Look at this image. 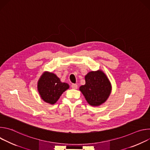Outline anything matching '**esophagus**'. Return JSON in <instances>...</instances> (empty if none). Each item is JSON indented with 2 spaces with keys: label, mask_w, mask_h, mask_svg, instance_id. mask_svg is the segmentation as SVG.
Wrapping results in <instances>:
<instances>
[{
  "label": "esophagus",
  "mask_w": 150,
  "mask_h": 150,
  "mask_svg": "<svg viewBox=\"0 0 150 150\" xmlns=\"http://www.w3.org/2000/svg\"><path fill=\"white\" fill-rule=\"evenodd\" d=\"M71 87L72 89H77L78 88V85L77 84H75V83H73L72 85H71Z\"/></svg>",
  "instance_id": "obj_1"
}]
</instances>
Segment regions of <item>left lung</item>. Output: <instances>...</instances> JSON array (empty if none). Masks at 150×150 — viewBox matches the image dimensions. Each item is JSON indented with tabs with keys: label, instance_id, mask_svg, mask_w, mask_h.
<instances>
[{
	"label": "left lung",
	"instance_id": "obj_1",
	"mask_svg": "<svg viewBox=\"0 0 150 150\" xmlns=\"http://www.w3.org/2000/svg\"><path fill=\"white\" fill-rule=\"evenodd\" d=\"M85 84L79 87L87 103L91 106L103 104L109 97L112 85L109 78L100 69L90 71L85 76Z\"/></svg>",
	"mask_w": 150,
	"mask_h": 150
}]
</instances>
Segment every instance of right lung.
Here are the masks:
<instances>
[{
	"instance_id": "right-lung-1",
	"label": "right lung",
	"mask_w": 150,
	"mask_h": 150,
	"mask_svg": "<svg viewBox=\"0 0 150 150\" xmlns=\"http://www.w3.org/2000/svg\"><path fill=\"white\" fill-rule=\"evenodd\" d=\"M69 88L68 83L62 82L56 74L47 71L42 73L37 82V90L41 98L50 104H55L63 93Z\"/></svg>"
}]
</instances>
